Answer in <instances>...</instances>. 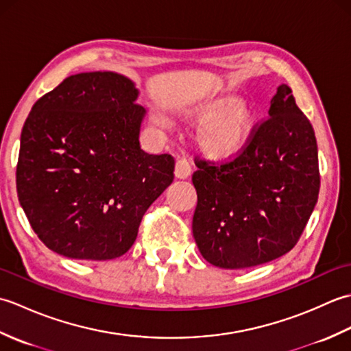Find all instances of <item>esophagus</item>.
I'll return each instance as SVG.
<instances>
[{"mask_svg": "<svg viewBox=\"0 0 351 351\" xmlns=\"http://www.w3.org/2000/svg\"><path fill=\"white\" fill-rule=\"evenodd\" d=\"M191 173V166L185 160H178L175 164V178L178 180H187Z\"/></svg>", "mask_w": 351, "mask_h": 351, "instance_id": "1", "label": "esophagus"}]
</instances>
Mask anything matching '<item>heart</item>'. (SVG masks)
Listing matches in <instances>:
<instances>
[{
  "label": "heart",
  "mask_w": 351,
  "mask_h": 351,
  "mask_svg": "<svg viewBox=\"0 0 351 351\" xmlns=\"http://www.w3.org/2000/svg\"><path fill=\"white\" fill-rule=\"evenodd\" d=\"M185 117L202 125L197 132V145L208 158L225 161L234 158L249 143L255 128V111L235 95L211 96L185 110ZM155 123L166 126L162 117Z\"/></svg>",
  "instance_id": "1"
}]
</instances>
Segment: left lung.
<instances>
[{
    "label": "left lung",
    "instance_id": "left-lung-1",
    "mask_svg": "<svg viewBox=\"0 0 351 351\" xmlns=\"http://www.w3.org/2000/svg\"><path fill=\"white\" fill-rule=\"evenodd\" d=\"M235 160L197 161L193 237L208 263L229 270L261 265L294 247L319 191L314 128L287 84Z\"/></svg>",
    "mask_w": 351,
    "mask_h": 351
}]
</instances>
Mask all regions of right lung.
<instances>
[{
	"instance_id": "right-lung-1",
	"label": "right lung",
	"mask_w": 351,
	"mask_h": 351,
	"mask_svg": "<svg viewBox=\"0 0 351 351\" xmlns=\"http://www.w3.org/2000/svg\"><path fill=\"white\" fill-rule=\"evenodd\" d=\"M116 72L63 80L37 101L21 132L19 204L52 252L72 259L122 256L146 210L173 181L175 160L140 146L146 110Z\"/></svg>"
}]
</instances>
